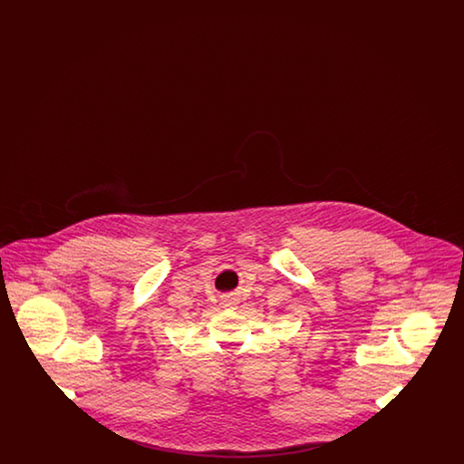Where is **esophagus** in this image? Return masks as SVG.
Here are the masks:
<instances>
[{"label": "esophagus", "mask_w": 464, "mask_h": 464, "mask_svg": "<svg viewBox=\"0 0 464 464\" xmlns=\"http://www.w3.org/2000/svg\"><path fill=\"white\" fill-rule=\"evenodd\" d=\"M240 301H238V295L237 294H222L221 295V304L224 308H233V306H237Z\"/></svg>", "instance_id": "esophagus-1"}]
</instances>
